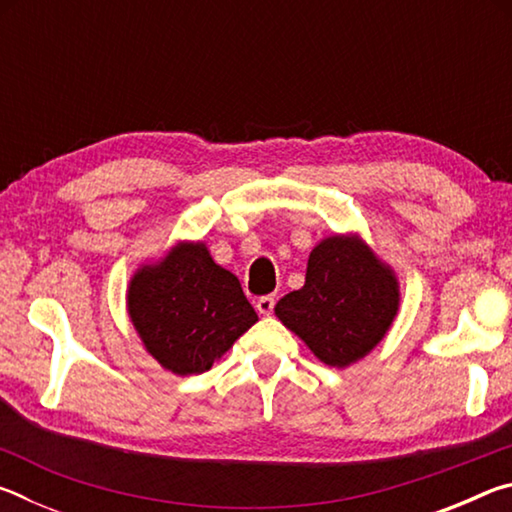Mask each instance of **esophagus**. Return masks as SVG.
<instances>
[{
    "instance_id": "1",
    "label": "esophagus",
    "mask_w": 512,
    "mask_h": 512,
    "mask_svg": "<svg viewBox=\"0 0 512 512\" xmlns=\"http://www.w3.org/2000/svg\"><path fill=\"white\" fill-rule=\"evenodd\" d=\"M255 307L262 316H271L273 309H275V298L273 296H262L255 302Z\"/></svg>"
}]
</instances>
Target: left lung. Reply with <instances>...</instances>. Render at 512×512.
Here are the masks:
<instances>
[{
  "label": "left lung",
  "instance_id": "left-lung-1",
  "mask_svg": "<svg viewBox=\"0 0 512 512\" xmlns=\"http://www.w3.org/2000/svg\"><path fill=\"white\" fill-rule=\"evenodd\" d=\"M400 309V282L357 235H334L311 250L305 287L275 305V316L316 357L345 368L384 339Z\"/></svg>",
  "mask_w": 512,
  "mask_h": 512
}]
</instances>
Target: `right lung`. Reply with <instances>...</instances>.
Here are the masks:
<instances>
[{"label": "right lung", "instance_id": "1", "mask_svg": "<svg viewBox=\"0 0 512 512\" xmlns=\"http://www.w3.org/2000/svg\"><path fill=\"white\" fill-rule=\"evenodd\" d=\"M126 305L146 352L180 377L210 370L257 323L237 275L203 241H180L160 262L137 268Z\"/></svg>", "mask_w": 512, "mask_h": 512}]
</instances>
